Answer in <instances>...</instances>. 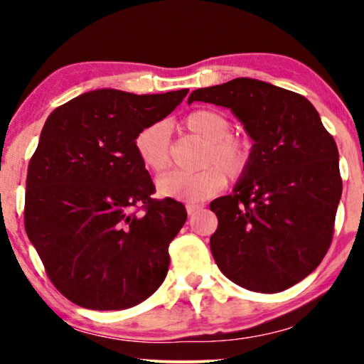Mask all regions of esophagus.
I'll return each instance as SVG.
<instances>
[{"mask_svg":"<svg viewBox=\"0 0 364 364\" xmlns=\"http://www.w3.org/2000/svg\"><path fill=\"white\" fill-rule=\"evenodd\" d=\"M186 208H187V213H188V215H193V213H196V212L202 210L203 205H202V203H187Z\"/></svg>","mask_w":364,"mask_h":364,"instance_id":"obj_1","label":"esophagus"}]
</instances>
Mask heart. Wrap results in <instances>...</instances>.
Here are the masks:
<instances>
[{"instance_id":"1","label":"heart","mask_w":364,"mask_h":364,"mask_svg":"<svg viewBox=\"0 0 364 364\" xmlns=\"http://www.w3.org/2000/svg\"><path fill=\"white\" fill-rule=\"evenodd\" d=\"M188 131L207 141L205 168L198 172H167L157 178V191L162 197L182 202H200L215 196L225 186L227 176L240 177L248 166L250 151L243 139L230 132L225 114L213 109H198L186 117ZM136 152L149 171L161 172L171 164V142L166 124L157 122L144 127L136 136Z\"/></svg>"}]
</instances>
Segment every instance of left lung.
I'll list each match as a JSON object with an SVG mask.
<instances>
[{
  "instance_id": "obj_1",
  "label": "left lung",
  "mask_w": 364,
  "mask_h": 364,
  "mask_svg": "<svg viewBox=\"0 0 364 364\" xmlns=\"http://www.w3.org/2000/svg\"><path fill=\"white\" fill-rule=\"evenodd\" d=\"M193 101L230 109L253 141L233 193L210 203L215 263L247 290H287L330 248L343 188L335 139L306 97L258 79L196 89Z\"/></svg>"
}]
</instances>
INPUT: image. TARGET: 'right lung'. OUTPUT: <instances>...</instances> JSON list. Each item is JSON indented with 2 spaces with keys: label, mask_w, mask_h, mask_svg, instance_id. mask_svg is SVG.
Wrapping results in <instances>:
<instances>
[{
  "label": "right lung",
  "mask_w": 364,
  "mask_h": 364,
  "mask_svg": "<svg viewBox=\"0 0 364 364\" xmlns=\"http://www.w3.org/2000/svg\"><path fill=\"white\" fill-rule=\"evenodd\" d=\"M187 92L96 89L44 122L28 166L24 227L53 285L76 305L126 310L162 285L187 212L173 198H151L156 187L134 141ZM137 205L142 216L130 213Z\"/></svg>",
  "instance_id": "right-lung-1"
}]
</instances>
